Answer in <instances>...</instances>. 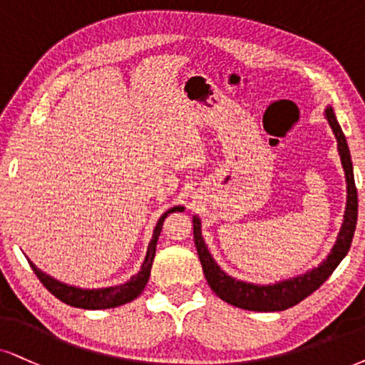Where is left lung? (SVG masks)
<instances>
[{"label": "left lung", "instance_id": "obj_1", "mask_svg": "<svg viewBox=\"0 0 365 365\" xmlns=\"http://www.w3.org/2000/svg\"><path fill=\"white\" fill-rule=\"evenodd\" d=\"M327 119H329L331 129H334L336 143H339V153L342 158V165L345 170V178H347V207H345L344 224L340 229L339 237L329 257L322 262L320 266L310 271V273L298 276V278L281 281L276 284L267 286H257L251 283H242L230 278L215 264L212 259L209 249H207L204 239H202L200 232V220L193 217V239H195V247L198 252V259H200L202 269H204L207 283L214 293L229 305L244 308V310L252 312H281L286 308H292L303 302L307 297H310L313 292H317L322 284L329 279V276L334 273L335 267L340 264L345 255L349 252L350 244H352L355 225H357V188H355L354 180V170H352V160H350V151L347 140L336 123V118L334 114V109L327 108L325 110Z\"/></svg>", "mask_w": 365, "mask_h": 365}]
</instances>
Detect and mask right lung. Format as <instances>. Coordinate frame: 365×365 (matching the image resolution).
I'll return each mask as SVG.
<instances>
[{
	"instance_id": "1",
	"label": "right lung",
	"mask_w": 365,
	"mask_h": 365,
	"mask_svg": "<svg viewBox=\"0 0 365 365\" xmlns=\"http://www.w3.org/2000/svg\"><path fill=\"white\" fill-rule=\"evenodd\" d=\"M177 210L182 212L183 207H173V209L167 210L163 215L160 217L158 224H156V227H155L153 237H151V242L148 246V252H146L145 261H143L141 271L138 274L133 276L131 279L126 281L124 284L110 286V288H101V289H81V288H76V286H68V284L60 283V281L53 279L52 276L45 274L43 271H40L31 261H29V262H30L31 269H34V273L38 276L41 284H43L55 298H58L60 302L67 303V305L76 307V308H84V310H103V308L121 307V305H124V303L133 302V299L140 297L143 289H145V286L150 279V271H151V264H153V259H155L156 242H158L161 227H163V222H165V219H167V215L172 214V212H177Z\"/></svg>"
}]
</instances>
